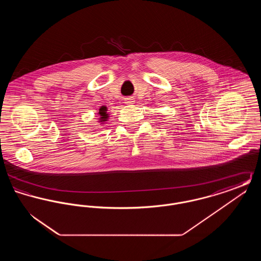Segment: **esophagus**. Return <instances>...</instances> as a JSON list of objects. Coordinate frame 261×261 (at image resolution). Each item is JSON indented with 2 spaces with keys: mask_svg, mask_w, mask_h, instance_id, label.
I'll list each match as a JSON object with an SVG mask.
<instances>
[{
  "mask_svg": "<svg viewBox=\"0 0 261 261\" xmlns=\"http://www.w3.org/2000/svg\"><path fill=\"white\" fill-rule=\"evenodd\" d=\"M133 99H131V98H127V99H125V100H126V102L127 103H132L133 102V100H132Z\"/></svg>",
  "mask_w": 261,
  "mask_h": 261,
  "instance_id": "esophagus-1",
  "label": "esophagus"
}]
</instances>
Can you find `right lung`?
<instances>
[{"instance_id":"1","label":"right lung","mask_w":261,"mask_h":261,"mask_svg":"<svg viewBox=\"0 0 261 261\" xmlns=\"http://www.w3.org/2000/svg\"><path fill=\"white\" fill-rule=\"evenodd\" d=\"M99 114L100 115V120L99 122H105L108 119V113H107V108L106 107H101L99 110Z\"/></svg>"}]
</instances>
